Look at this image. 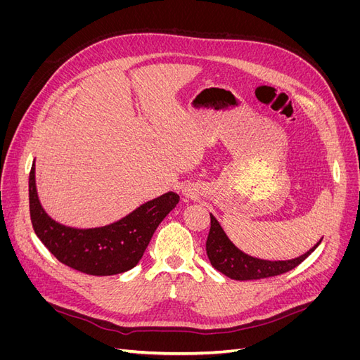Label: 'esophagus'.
I'll use <instances>...</instances> for the list:
<instances>
[{
	"label": "esophagus",
	"instance_id": "esophagus-1",
	"mask_svg": "<svg viewBox=\"0 0 360 360\" xmlns=\"http://www.w3.org/2000/svg\"><path fill=\"white\" fill-rule=\"evenodd\" d=\"M191 193H192V192H191V189H188V188L183 191V195H186V197H191Z\"/></svg>",
	"mask_w": 360,
	"mask_h": 360
}]
</instances>
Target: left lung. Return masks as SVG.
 I'll list each match as a JSON object with an SVG mask.
<instances>
[{"label":"left lung","instance_id":"8db88e82","mask_svg":"<svg viewBox=\"0 0 360 360\" xmlns=\"http://www.w3.org/2000/svg\"><path fill=\"white\" fill-rule=\"evenodd\" d=\"M321 243V238L307 252L291 258V259H263L249 255L238 249L226 236L221 224L210 213V231L205 242L207 257H209L212 266L219 270L225 276L236 281H248V279H263L276 276L281 274L299 266L315 248Z\"/></svg>","mask_w":360,"mask_h":360}]
</instances>
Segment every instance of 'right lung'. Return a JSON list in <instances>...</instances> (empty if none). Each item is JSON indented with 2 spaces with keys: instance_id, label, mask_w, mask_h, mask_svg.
I'll list each match as a JSON object with an SVG mask.
<instances>
[{
  "instance_id": "1",
  "label": "right lung",
  "mask_w": 360,
  "mask_h": 360,
  "mask_svg": "<svg viewBox=\"0 0 360 360\" xmlns=\"http://www.w3.org/2000/svg\"><path fill=\"white\" fill-rule=\"evenodd\" d=\"M28 191L31 222L40 242L63 264L94 276L118 275L135 267L158 225L180 200L176 192H167L112 224L76 228L52 219L43 209L36 186L34 163Z\"/></svg>"
}]
</instances>
